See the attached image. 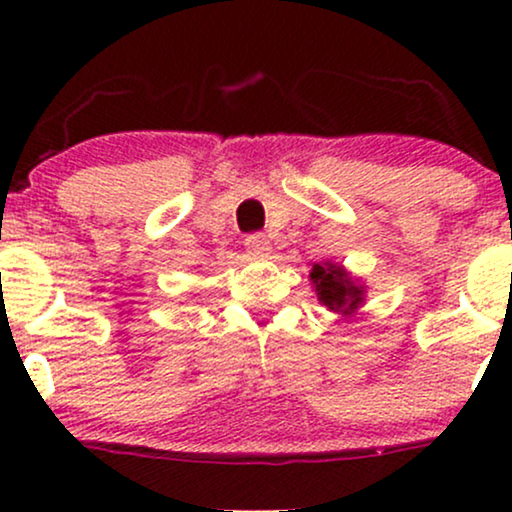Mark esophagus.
I'll list each match as a JSON object with an SVG mask.
<instances>
[{
    "instance_id": "1",
    "label": "esophagus",
    "mask_w": 512,
    "mask_h": 512,
    "mask_svg": "<svg viewBox=\"0 0 512 512\" xmlns=\"http://www.w3.org/2000/svg\"><path fill=\"white\" fill-rule=\"evenodd\" d=\"M245 248H248L250 255L264 257L269 252V238L262 236V233H250V236L245 238Z\"/></svg>"
}]
</instances>
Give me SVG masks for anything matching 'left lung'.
Returning a JSON list of instances; mask_svg holds the SVG:
<instances>
[{"label": "left lung", "mask_w": 512, "mask_h": 512, "mask_svg": "<svg viewBox=\"0 0 512 512\" xmlns=\"http://www.w3.org/2000/svg\"><path fill=\"white\" fill-rule=\"evenodd\" d=\"M310 281H313L317 301L325 305L327 310H332V313L344 317L354 315L363 305V298H366V286L346 272L342 264H313Z\"/></svg>", "instance_id": "8db88e82"}]
</instances>
